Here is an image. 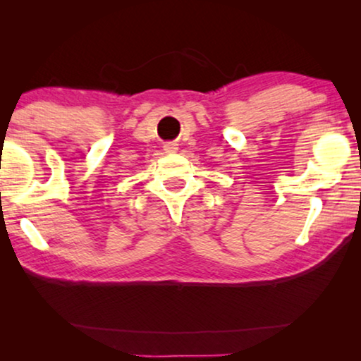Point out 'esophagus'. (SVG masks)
Listing matches in <instances>:
<instances>
[{"mask_svg":"<svg viewBox=\"0 0 361 361\" xmlns=\"http://www.w3.org/2000/svg\"><path fill=\"white\" fill-rule=\"evenodd\" d=\"M164 147H166V151H167V152H174V151L177 149L176 145H171V142H169V145H166Z\"/></svg>","mask_w":361,"mask_h":361,"instance_id":"34e87169","label":"esophagus"}]
</instances>
